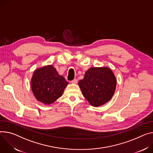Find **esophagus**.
Wrapping results in <instances>:
<instances>
[{"label": "esophagus", "mask_w": 153, "mask_h": 153, "mask_svg": "<svg viewBox=\"0 0 153 153\" xmlns=\"http://www.w3.org/2000/svg\"><path fill=\"white\" fill-rule=\"evenodd\" d=\"M71 82L72 83V84H77V79H73V80H71Z\"/></svg>", "instance_id": "obj_1"}]
</instances>
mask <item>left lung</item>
<instances>
[{"instance_id":"1","label":"left lung","mask_w":153,"mask_h":153,"mask_svg":"<svg viewBox=\"0 0 153 153\" xmlns=\"http://www.w3.org/2000/svg\"><path fill=\"white\" fill-rule=\"evenodd\" d=\"M117 85L115 77L107 68H91L79 80L82 94L91 105L98 107L111 100Z\"/></svg>"}]
</instances>
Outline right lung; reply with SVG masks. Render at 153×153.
<instances>
[{
  "instance_id": "add662e5",
  "label": "right lung",
  "mask_w": 153,
  "mask_h": 153,
  "mask_svg": "<svg viewBox=\"0 0 153 153\" xmlns=\"http://www.w3.org/2000/svg\"><path fill=\"white\" fill-rule=\"evenodd\" d=\"M68 84L52 65L37 69L31 80L32 90L36 100L46 104L53 103L62 96Z\"/></svg>"
}]
</instances>
